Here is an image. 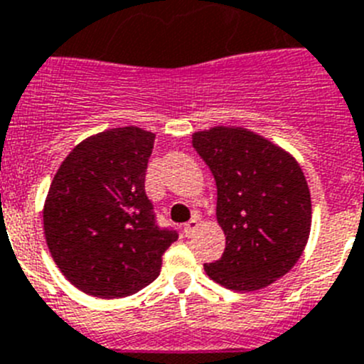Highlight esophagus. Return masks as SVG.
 I'll return each instance as SVG.
<instances>
[{
  "mask_svg": "<svg viewBox=\"0 0 364 364\" xmlns=\"http://www.w3.org/2000/svg\"><path fill=\"white\" fill-rule=\"evenodd\" d=\"M198 225H200V221H198V218H192V220H188L183 225V232H185V236H191L192 232H194L196 229H198Z\"/></svg>",
  "mask_w": 364,
  "mask_h": 364,
  "instance_id": "1",
  "label": "esophagus"
}]
</instances>
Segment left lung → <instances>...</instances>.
Returning a JSON list of instances; mask_svg holds the SVG:
<instances>
[{
    "label": "left lung",
    "instance_id": "1",
    "mask_svg": "<svg viewBox=\"0 0 364 364\" xmlns=\"http://www.w3.org/2000/svg\"><path fill=\"white\" fill-rule=\"evenodd\" d=\"M192 146L216 179V218L225 232V251L205 271L235 291L269 286L308 243L311 198L302 168L282 148L243 128L198 132Z\"/></svg>",
    "mask_w": 364,
    "mask_h": 364
}]
</instances>
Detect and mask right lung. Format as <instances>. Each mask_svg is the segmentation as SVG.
Returning <instances> with one entry per match:
<instances>
[{
  "mask_svg": "<svg viewBox=\"0 0 364 364\" xmlns=\"http://www.w3.org/2000/svg\"><path fill=\"white\" fill-rule=\"evenodd\" d=\"M156 135L137 126L82 141L60 164L43 207L47 247L80 291L99 299L137 293L159 277L178 240L157 225L144 192Z\"/></svg>",
  "mask_w": 364,
  "mask_h": 364,
  "instance_id": "add662e5",
  "label": "right lung"
}]
</instances>
